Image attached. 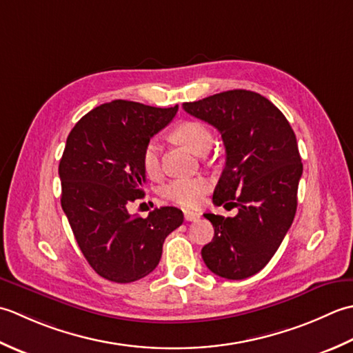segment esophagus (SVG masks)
<instances>
[{
    "label": "esophagus",
    "instance_id": "1",
    "mask_svg": "<svg viewBox=\"0 0 353 353\" xmlns=\"http://www.w3.org/2000/svg\"><path fill=\"white\" fill-rule=\"evenodd\" d=\"M201 214L196 212H192V210H184V218L185 221H196L199 219Z\"/></svg>",
    "mask_w": 353,
    "mask_h": 353
}]
</instances>
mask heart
Segmentation results:
<instances>
[{
  "mask_svg": "<svg viewBox=\"0 0 353 353\" xmlns=\"http://www.w3.org/2000/svg\"><path fill=\"white\" fill-rule=\"evenodd\" d=\"M175 141L187 148L190 152L201 155L210 149L213 143L212 132L199 121H183L172 132ZM141 166L148 176H157L160 172V157H158V143L149 140L141 152ZM205 178H181L169 183L163 189V196L181 207L193 208L204 201L208 190Z\"/></svg>",
  "mask_w": 353,
  "mask_h": 353,
  "instance_id": "heart-1",
  "label": "heart"
}]
</instances>
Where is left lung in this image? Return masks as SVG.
I'll return each mask as SVG.
<instances>
[{
	"instance_id": "obj_1",
	"label": "left lung",
	"mask_w": 353,
	"mask_h": 353,
	"mask_svg": "<svg viewBox=\"0 0 353 353\" xmlns=\"http://www.w3.org/2000/svg\"><path fill=\"white\" fill-rule=\"evenodd\" d=\"M183 108L221 132L227 157L213 204L237 208L234 218L204 214L214 236L201 256L219 277L254 276L274 256L296 216L303 172L296 134L282 111L254 91H224Z\"/></svg>"
}]
</instances>
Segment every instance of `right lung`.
Masks as SVG:
<instances>
[{
    "label": "right lung",
    "instance_id": "obj_1",
    "mask_svg": "<svg viewBox=\"0 0 353 353\" xmlns=\"http://www.w3.org/2000/svg\"><path fill=\"white\" fill-rule=\"evenodd\" d=\"M178 111L129 100L103 103L77 121L59 163L61 205L82 254L99 276L131 283L152 272L168 234L183 224L176 207L137 216L129 203L143 198L141 152Z\"/></svg>",
    "mask_w": 353,
    "mask_h": 353
}]
</instances>
